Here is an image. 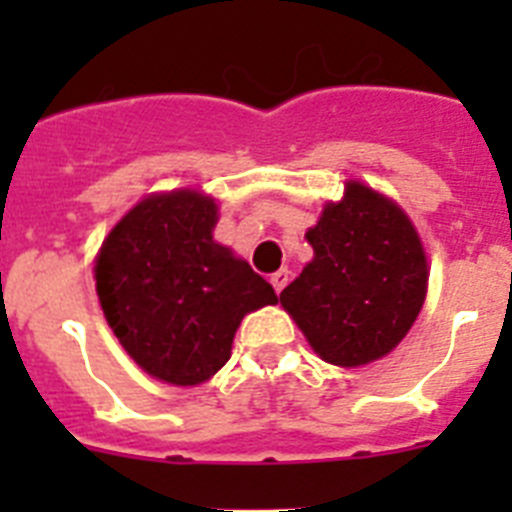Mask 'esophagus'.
Masks as SVG:
<instances>
[{"label": "esophagus", "instance_id": "obj_1", "mask_svg": "<svg viewBox=\"0 0 512 512\" xmlns=\"http://www.w3.org/2000/svg\"><path fill=\"white\" fill-rule=\"evenodd\" d=\"M269 282H271V287H274V292H282L284 287H287V282H289V271L287 269H279V271H274V274H271L269 277Z\"/></svg>", "mask_w": 512, "mask_h": 512}]
</instances>
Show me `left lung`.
Listing matches in <instances>:
<instances>
[{
    "instance_id": "1",
    "label": "left lung",
    "mask_w": 512,
    "mask_h": 512,
    "mask_svg": "<svg viewBox=\"0 0 512 512\" xmlns=\"http://www.w3.org/2000/svg\"><path fill=\"white\" fill-rule=\"evenodd\" d=\"M312 261L279 295L328 364L364 366L408 336L425 302L428 261L400 205L361 182L307 230Z\"/></svg>"
}]
</instances>
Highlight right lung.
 <instances>
[{
	"label": "right lung",
	"mask_w": 512,
	"mask_h": 512,
	"mask_svg": "<svg viewBox=\"0 0 512 512\" xmlns=\"http://www.w3.org/2000/svg\"><path fill=\"white\" fill-rule=\"evenodd\" d=\"M217 205L197 189L140 200L104 238L97 297L122 348L151 377L194 387L225 366L248 312L274 287L212 241Z\"/></svg>",
	"instance_id": "1"
}]
</instances>
